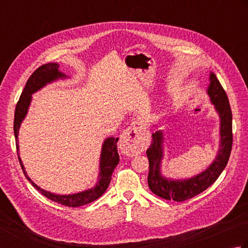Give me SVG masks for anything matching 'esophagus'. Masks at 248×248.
<instances>
[{
  "label": "esophagus",
  "instance_id": "34e87169",
  "mask_svg": "<svg viewBox=\"0 0 248 248\" xmlns=\"http://www.w3.org/2000/svg\"><path fill=\"white\" fill-rule=\"evenodd\" d=\"M145 147V140L142 133V125L139 123H132L120 136L119 148L124 154L136 156Z\"/></svg>",
  "mask_w": 248,
  "mask_h": 248
}]
</instances>
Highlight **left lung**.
<instances>
[{
    "label": "left lung",
    "instance_id": "obj_1",
    "mask_svg": "<svg viewBox=\"0 0 248 248\" xmlns=\"http://www.w3.org/2000/svg\"><path fill=\"white\" fill-rule=\"evenodd\" d=\"M207 94L220 119V143L218 154L213 163L201 173L187 179H171L161 174L164 158V132L157 130L152 134V144L146 151L150 163L147 182L151 191L161 199L183 202L190 200L209 187L226 168L232 150V111L226 92L214 73L209 75Z\"/></svg>",
    "mask_w": 248,
    "mask_h": 248
}]
</instances>
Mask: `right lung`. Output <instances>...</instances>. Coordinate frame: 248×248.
Masks as SVG:
<instances>
[{"instance_id":"obj_1","label":"right lung","mask_w":248,"mask_h":248,"mask_svg":"<svg viewBox=\"0 0 248 248\" xmlns=\"http://www.w3.org/2000/svg\"><path fill=\"white\" fill-rule=\"evenodd\" d=\"M60 65L57 62H47L34 71V73L30 76L26 83V87L22 91L19 101H18L15 109V118H14V133L16 139V147H17V154L18 159H19L20 166L24 171V174L28 181L32 184V186L37 188L39 192L58 204L68 206V207H79L87 205L89 202H92L98 197H101L104 192L108 187L112 171L116 168V166L119 163V155L118 151H117V142H118V138H107L105 141L103 142L102 151H101V157H100V173L97 175V182L94 187L88 188L82 192L75 193V194H68V195H60L55 194V193H51L48 191L43 190L40 186H38L32 180L29 178L27 174L26 169L22 164V160L19 156V145H18V132H19V128L21 123L26 118L27 114H28V109L30 106L31 100H32V94L38 92L39 90L46 87V84L52 83L54 81L58 79H66L68 76L62 74V71L58 70Z\"/></svg>"}]
</instances>
